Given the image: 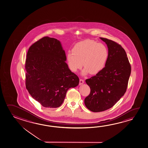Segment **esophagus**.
<instances>
[{"mask_svg":"<svg viewBox=\"0 0 148 148\" xmlns=\"http://www.w3.org/2000/svg\"><path fill=\"white\" fill-rule=\"evenodd\" d=\"M84 83V81L82 79H80V82H79V85H82Z\"/></svg>","mask_w":148,"mask_h":148,"instance_id":"34e87169","label":"esophagus"}]
</instances>
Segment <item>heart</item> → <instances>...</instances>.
I'll return each mask as SVG.
<instances>
[{"label":"heart","mask_w":148,"mask_h":148,"mask_svg":"<svg viewBox=\"0 0 148 148\" xmlns=\"http://www.w3.org/2000/svg\"><path fill=\"white\" fill-rule=\"evenodd\" d=\"M108 58V50L105 45L94 40L86 39L77 43L73 47V52H68L66 61L73 72H77L83 65L82 75H86L89 73L96 75L100 73Z\"/></svg>","instance_id":"b5f03b06"}]
</instances>
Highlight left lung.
Wrapping results in <instances>:
<instances>
[{"label":"left lung","instance_id":"8db88e82","mask_svg":"<svg viewBox=\"0 0 148 148\" xmlns=\"http://www.w3.org/2000/svg\"><path fill=\"white\" fill-rule=\"evenodd\" d=\"M108 49L105 67L85 82L90 88V95L85 98L86 108L94 112L112 107L126 92L131 73V67L125 51L112 40L100 38Z\"/></svg>","mask_w":148,"mask_h":148}]
</instances>
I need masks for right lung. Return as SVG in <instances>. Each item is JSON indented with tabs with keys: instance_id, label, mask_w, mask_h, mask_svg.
<instances>
[{
	"instance_id": "right-lung-1",
	"label": "right lung",
	"mask_w": 148,
	"mask_h": 148,
	"mask_svg": "<svg viewBox=\"0 0 148 148\" xmlns=\"http://www.w3.org/2000/svg\"><path fill=\"white\" fill-rule=\"evenodd\" d=\"M66 60L61 42L55 38L45 37L29 48L25 62L26 88L43 107H59L67 90L79 83Z\"/></svg>"
}]
</instances>
